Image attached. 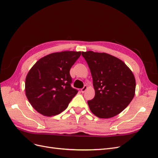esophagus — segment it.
Masks as SVG:
<instances>
[{"instance_id": "esophagus-1", "label": "esophagus", "mask_w": 158, "mask_h": 158, "mask_svg": "<svg viewBox=\"0 0 158 158\" xmlns=\"http://www.w3.org/2000/svg\"><path fill=\"white\" fill-rule=\"evenodd\" d=\"M87 89V85H84V87L82 88V89H81V92L82 93H84L86 91Z\"/></svg>"}]
</instances>
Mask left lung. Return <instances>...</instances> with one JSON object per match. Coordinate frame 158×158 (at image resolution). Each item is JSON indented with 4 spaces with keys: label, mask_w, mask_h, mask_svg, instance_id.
Masks as SVG:
<instances>
[{
    "label": "left lung",
    "mask_w": 158,
    "mask_h": 158,
    "mask_svg": "<svg viewBox=\"0 0 158 158\" xmlns=\"http://www.w3.org/2000/svg\"><path fill=\"white\" fill-rule=\"evenodd\" d=\"M91 71L95 95L88 100L91 111L101 118L121 113L135 93V79L130 69L115 56L104 52H82Z\"/></svg>",
    "instance_id": "8db88e82"
}]
</instances>
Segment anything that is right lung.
I'll return each mask as SVG.
<instances>
[{"mask_svg":"<svg viewBox=\"0 0 158 158\" xmlns=\"http://www.w3.org/2000/svg\"><path fill=\"white\" fill-rule=\"evenodd\" d=\"M81 52L63 51L37 61L25 80V93L31 106L41 115L51 117L64 111L78 91L71 86L70 69Z\"/></svg>","mask_w":158,"mask_h":158,"instance_id":"add662e5","label":"right lung"}]
</instances>
